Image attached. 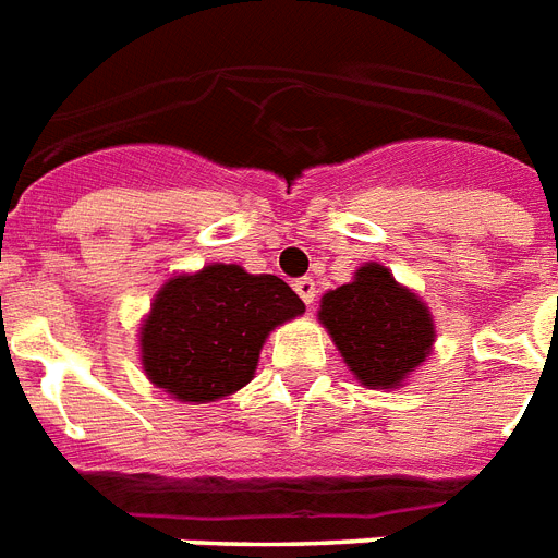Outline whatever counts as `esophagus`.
Wrapping results in <instances>:
<instances>
[{"mask_svg":"<svg viewBox=\"0 0 558 558\" xmlns=\"http://www.w3.org/2000/svg\"><path fill=\"white\" fill-rule=\"evenodd\" d=\"M293 291L300 293L302 302H305L307 307H311L316 302V282H314V279H311V276H302V279H296V284H293Z\"/></svg>","mask_w":558,"mask_h":558,"instance_id":"esophagus-1","label":"esophagus"}]
</instances>
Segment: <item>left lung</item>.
Instances as JSON below:
<instances>
[{
	"instance_id": "left-lung-1",
	"label": "left lung",
	"mask_w": 558,
	"mask_h": 558,
	"mask_svg": "<svg viewBox=\"0 0 558 558\" xmlns=\"http://www.w3.org/2000/svg\"><path fill=\"white\" fill-rule=\"evenodd\" d=\"M319 319L363 386L395 389L426 360L435 328L414 293L383 265H365L354 282L325 293Z\"/></svg>"
}]
</instances>
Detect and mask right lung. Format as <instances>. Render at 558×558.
Returning a JSON list of instances; mask_svg holds the SVG:
<instances>
[{
	"label": "right lung",
	"instance_id": "add662e5",
	"mask_svg": "<svg viewBox=\"0 0 558 558\" xmlns=\"http://www.w3.org/2000/svg\"><path fill=\"white\" fill-rule=\"evenodd\" d=\"M305 305L279 276L209 265L158 293L141 328L144 372L178 400L207 403L251 383L262 342Z\"/></svg>",
	"mask_w": 558,
	"mask_h": 558
}]
</instances>
